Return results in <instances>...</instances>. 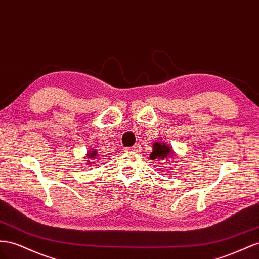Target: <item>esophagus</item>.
<instances>
[{
  "instance_id": "obj_1",
  "label": "esophagus",
  "mask_w": 259,
  "mask_h": 259,
  "mask_svg": "<svg viewBox=\"0 0 259 259\" xmlns=\"http://www.w3.org/2000/svg\"><path fill=\"white\" fill-rule=\"evenodd\" d=\"M139 149H141V145L139 144H136L135 146H133L132 148H128L127 151H131V152H138Z\"/></svg>"
}]
</instances>
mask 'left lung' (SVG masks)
<instances>
[{
	"label": "left lung",
	"instance_id": "left-lung-1",
	"mask_svg": "<svg viewBox=\"0 0 259 259\" xmlns=\"http://www.w3.org/2000/svg\"><path fill=\"white\" fill-rule=\"evenodd\" d=\"M178 156V153L174 152L172 146L164 142L156 141L152 144V152L150 153L151 160H158V161H170V158Z\"/></svg>",
	"mask_w": 259,
	"mask_h": 259
}]
</instances>
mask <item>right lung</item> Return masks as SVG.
<instances>
[{
	"label": "right lung",
	"instance_id": "right-lung-1",
	"mask_svg": "<svg viewBox=\"0 0 259 259\" xmlns=\"http://www.w3.org/2000/svg\"><path fill=\"white\" fill-rule=\"evenodd\" d=\"M97 156H98V152H97V150H96V149H94V148L90 149V150L87 152V155H86V158L88 159V160H86L87 165H92V164H94V162L92 161V160L96 159V158H97Z\"/></svg>",
	"mask_w": 259,
	"mask_h": 259
}]
</instances>
